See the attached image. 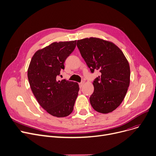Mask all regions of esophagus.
I'll use <instances>...</instances> for the list:
<instances>
[{
	"label": "esophagus",
	"instance_id": "esophagus-1",
	"mask_svg": "<svg viewBox=\"0 0 156 156\" xmlns=\"http://www.w3.org/2000/svg\"><path fill=\"white\" fill-rule=\"evenodd\" d=\"M84 81H82V82L79 83V87L81 88L83 87V86L84 85Z\"/></svg>",
	"mask_w": 156,
	"mask_h": 156
}]
</instances>
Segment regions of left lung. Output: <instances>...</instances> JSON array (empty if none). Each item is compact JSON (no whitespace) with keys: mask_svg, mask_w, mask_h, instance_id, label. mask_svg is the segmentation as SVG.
<instances>
[{"mask_svg":"<svg viewBox=\"0 0 156 156\" xmlns=\"http://www.w3.org/2000/svg\"><path fill=\"white\" fill-rule=\"evenodd\" d=\"M77 46L91 72L101 75L93 81L90 98L96 112L108 114L123 101L130 83V67L122 51L112 42L96 37L78 40Z\"/></svg>","mask_w":156,"mask_h":156,"instance_id":"8db88e82","label":"left lung"}]
</instances>
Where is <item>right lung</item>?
Listing matches in <instances>:
<instances>
[{
  "label": "right lung",
  "instance_id": "right-lung-1",
  "mask_svg": "<svg viewBox=\"0 0 156 156\" xmlns=\"http://www.w3.org/2000/svg\"><path fill=\"white\" fill-rule=\"evenodd\" d=\"M76 41L55 42L37 51L27 70L30 86L39 105L51 115L64 117L73 111L79 87L77 83L57 80Z\"/></svg>",
  "mask_w": 156,
  "mask_h": 156
}]
</instances>
